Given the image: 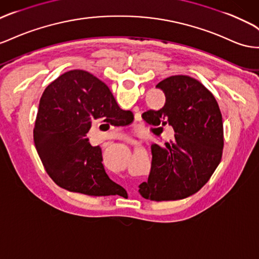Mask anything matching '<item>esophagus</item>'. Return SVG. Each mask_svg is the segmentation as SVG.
Listing matches in <instances>:
<instances>
[{"label":"esophagus","instance_id":"34e87169","mask_svg":"<svg viewBox=\"0 0 259 259\" xmlns=\"http://www.w3.org/2000/svg\"><path fill=\"white\" fill-rule=\"evenodd\" d=\"M126 143L128 144V145H136V141L134 138H126Z\"/></svg>","mask_w":259,"mask_h":259}]
</instances>
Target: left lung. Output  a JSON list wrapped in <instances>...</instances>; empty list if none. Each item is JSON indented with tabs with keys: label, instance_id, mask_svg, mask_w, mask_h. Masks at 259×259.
<instances>
[{
	"label": "left lung",
	"instance_id": "left-lung-1",
	"mask_svg": "<svg viewBox=\"0 0 259 259\" xmlns=\"http://www.w3.org/2000/svg\"><path fill=\"white\" fill-rule=\"evenodd\" d=\"M156 88L164 93V106L147 111L143 118L160 133L171 126L174 137L151 145V171L138 192L156 201L183 199L197 193L221 161L222 115L213 95L190 76H170Z\"/></svg>",
	"mask_w": 259,
	"mask_h": 259
}]
</instances>
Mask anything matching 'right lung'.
Wrapping results in <instances>:
<instances>
[{
    "label": "right lung",
    "mask_w": 259,
    "mask_h": 259,
    "mask_svg": "<svg viewBox=\"0 0 259 259\" xmlns=\"http://www.w3.org/2000/svg\"><path fill=\"white\" fill-rule=\"evenodd\" d=\"M134 120L120 109L106 83L81 69L66 72L41 96L33 141L47 173L55 184L89 196L118 195L122 186L104 170L99 146L86 134L98 122L125 126Z\"/></svg>",
    "instance_id": "right-lung-1"
}]
</instances>
